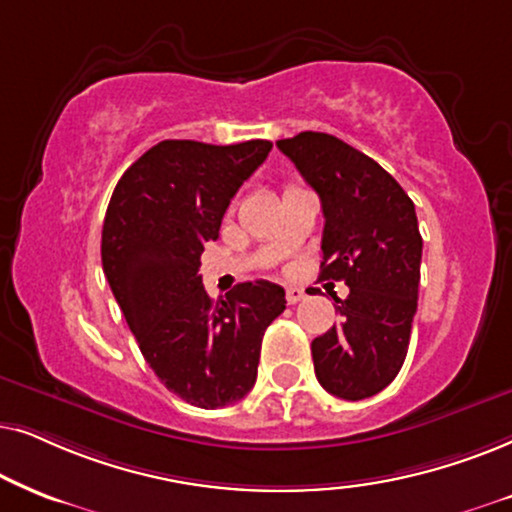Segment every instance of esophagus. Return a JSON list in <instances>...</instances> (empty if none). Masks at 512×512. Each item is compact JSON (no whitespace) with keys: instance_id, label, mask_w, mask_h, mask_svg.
<instances>
[{"instance_id":"obj_1","label":"esophagus","mask_w":512,"mask_h":512,"mask_svg":"<svg viewBox=\"0 0 512 512\" xmlns=\"http://www.w3.org/2000/svg\"><path fill=\"white\" fill-rule=\"evenodd\" d=\"M285 299H288V304H297L304 299V290L297 288V285H290L288 290H285Z\"/></svg>"}]
</instances>
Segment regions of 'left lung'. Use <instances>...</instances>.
I'll return each mask as SVG.
<instances>
[{
  "label": "left lung",
  "mask_w": 512,
  "mask_h": 512,
  "mask_svg": "<svg viewBox=\"0 0 512 512\" xmlns=\"http://www.w3.org/2000/svg\"><path fill=\"white\" fill-rule=\"evenodd\" d=\"M278 149L316 189L323 206V281H344L339 325L311 342L327 393L363 400L391 384L405 363L421 278L414 203L377 161L327 133L304 131Z\"/></svg>",
  "instance_id": "8db88e82"
}]
</instances>
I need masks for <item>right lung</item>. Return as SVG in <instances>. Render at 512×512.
Returning a JSON list of instances; mask_svg holds the SVG:
<instances>
[{
	"label": "right lung",
	"instance_id": "right-lung-1",
	"mask_svg": "<svg viewBox=\"0 0 512 512\" xmlns=\"http://www.w3.org/2000/svg\"><path fill=\"white\" fill-rule=\"evenodd\" d=\"M269 140H163L121 175L102 224V271L142 356L189 405H234L255 386L262 337L285 309L269 281L208 297L199 267L231 199L271 152Z\"/></svg>",
	"mask_w": 512,
	"mask_h": 512
}]
</instances>
